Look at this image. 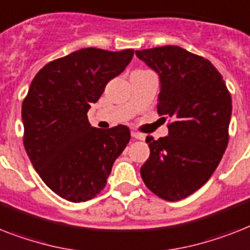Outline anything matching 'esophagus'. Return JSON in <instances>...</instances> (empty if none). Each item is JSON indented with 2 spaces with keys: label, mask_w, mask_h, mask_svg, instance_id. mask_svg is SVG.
Returning <instances> with one entry per match:
<instances>
[{
  "label": "esophagus",
  "mask_w": 250,
  "mask_h": 250,
  "mask_svg": "<svg viewBox=\"0 0 250 250\" xmlns=\"http://www.w3.org/2000/svg\"><path fill=\"white\" fill-rule=\"evenodd\" d=\"M131 136L136 140H144V139H145V136H144L143 133H139V132H136V131H132Z\"/></svg>",
  "instance_id": "34e87169"
}]
</instances>
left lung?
I'll list each match as a JSON object with an SVG mask.
<instances>
[{
  "mask_svg": "<svg viewBox=\"0 0 250 250\" xmlns=\"http://www.w3.org/2000/svg\"><path fill=\"white\" fill-rule=\"evenodd\" d=\"M160 77L158 114L169 118L168 136H147L150 155L141 167L146 188L177 202L202 188L229 144L231 95L209 60L178 46L136 51Z\"/></svg>",
  "mask_w": 250,
  "mask_h": 250,
  "instance_id": "left-lung-1",
  "label": "left lung"
}]
</instances>
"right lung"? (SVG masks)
<instances>
[{
    "label": "right lung",
    "instance_id": "obj_1",
    "mask_svg": "<svg viewBox=\"0 0 250 250\" xmlns=\"http://www.w3.org/2000/svg\"><path fill=\"white\" fill-rule=\"evenodd\" d=\"M133 52L82 48L47 62L30 83L21 105L24 147L42 181L65 200L95 198L131 139L123 125L91 127L87 111Z\"/></svg>",
    "mask_w": 250,
    "mask_h": 250
}]
</instances>
